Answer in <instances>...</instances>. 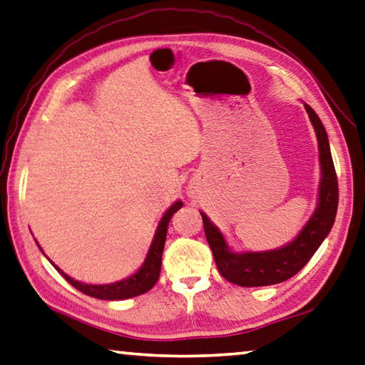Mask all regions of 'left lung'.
Returning <instances> with one entry per match:
<instances>
[{"mask_svg":"<svg viewBox=\"0 0 365 365\" xmlns=\"http://www.w3.org/2000/svg\"><path fill=\"white\" fill-rule=\"evenodd\" d=\"M304 108L313 123L317 143H319L321 187L317 207L300 235L281 249L236 254L228 249L220 230L201 212L204 233L214 254L218 273L227 281L241 287L271 286V284L290 279L309 262L335 222L336 207H339V180H336L334 160L330 155L327 132L314 110L307 103H304Z\"/></svg>","mask_w":365,"mask_h":365,"instance_id":"8db88e82","label":"left lung"}]
</instances>
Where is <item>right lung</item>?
I'll return each mask as SVG.
<instances>
[{
    "label": "right lung",
    "mask_w": 365,
    "mask_h": 365,
    "mask_svg": "<svg viewBox=\"0 0 365 365\" xmlns=\"http://www.w3.org/2000/svg\"><path fill=\"white\" fill-rule=\"evenodd\" d=\"M182 205H183L182 201H177L175 204L170 205L168 212H165L160 225H158L153 242H151V247L148 250V255L145 258L143 264L135 274H132L130 277H128V279H123L113 284H105V286H92V284H83L79 281L71 279V277L65 274L61 268H57L51 260L49 262L54 264L58 273H61L73 287H76L79 292H83L89 297L101 298V300H124V298L142 295L145 292H148V290L155 286L156 281L160 279L161 258H163V250H164L165 235H168L169 222L172 215H174Z\"/></svg>",
    "instance_id": "add662e5"
}]
</instances>
